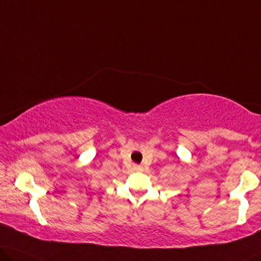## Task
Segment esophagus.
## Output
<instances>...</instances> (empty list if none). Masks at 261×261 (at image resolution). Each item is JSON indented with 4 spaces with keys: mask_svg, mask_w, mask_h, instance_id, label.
I'll list each match as a JSON object with an SVG mask.
<instances>
[{
    "mask_svg": "<svg viewBox=\"0 0 261 261\" xmlns=\"http://www.w3.org/2000/svg\"><path fill=\"white\" fill-rule=\"evenodd\" d=\"M132 170H134V171H141L142 168H141V166H138V165H134V168H132Z\"/></svg>",
    "mask_w": 261,
    "mask_h": 261,
    "instance_id": "obj_1",
    "label": "esophagus"
}]
</instances>
